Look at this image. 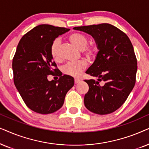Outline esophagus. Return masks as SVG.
Here are the masks:
<instances>
[{"mask_svg":"<svg viewBox=\"0 0 149 149\" xmlns=\"http://www.w3.org/2000/svg\"><path fill=\"white\" fill-rule=\"evenodd\" d=\"M74 82H75V84H78V83L80 82V80H79V79H75Z\"/></svg>","mask_w":149,"mask_h":149,"instance_id":"obj_1","label":"esophagus"}]
</instances>
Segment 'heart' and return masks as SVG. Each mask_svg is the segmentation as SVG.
<instances>
[{"mask_svg":"<svg viewBox=\"0 0 149 149\" xmlns=\"http://www.w3.org/2000/svg\"><path fill=\"white\" fill-rule=\"evenodd\" d=\"M69 40L77 48L82 50V53L86 58H91L95 56L97 52V47L94 43L88 45V39L86 35L79 33H73L69 36ZM61 40L56 38L52 43L50 46V54L54 61L59 60V48ZM87 67L85 61L81 60L76 62H69L63 67V71L65 74L74 78H78L82 74Z\"/></svg>","mask_w":149,"mask_h":149,"instance_id":"heart-1","label":"heart"}]
</instances>
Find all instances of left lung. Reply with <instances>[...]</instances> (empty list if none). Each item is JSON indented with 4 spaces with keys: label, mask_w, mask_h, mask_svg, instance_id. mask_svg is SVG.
<instances>
[{
    "label": "left lung",
    "mask_w": 149,
    "mask_h": 149,
    "mask_svg": "<svg viewBox=\"0 0 149 149\" xmlns=\"http://www.w3.org/2000/svg\"><path fill=\"white\" fill-rule=\"evenodd\" d=\"M94 38L99 49L86 73L97 78L84 80L89 86L85 107L97 114H110L124 104L136 83L137 59L125 33L110 24L74 27Z\"/></svg>",
    "instance_id": "left-lung-1"
}]
</instances>
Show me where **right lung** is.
Returning a JSON list of instances; mask_svg holds the SVG:
<instances>
[{"label": "right lung", "mask_w": 149, "mask_h": 149, "mask_svg": "<svg viewBox=\"0 0 149 149\" xmlns=\"http://www.w3.org/2000/svg\"><path fill=\"white\" fill-rule=\"evenodd\" d=\"M69 29L48 24L33 28L22 37L12 63L13 81L29 108L42 114H51L64 104L67 93L74 85V79L61 76L52 60V41ZM56 74L58 81H49L47 76Z\"/></svg>", "instance_id": "add662e5"}]
</instances>
